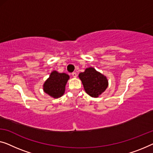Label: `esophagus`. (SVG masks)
I'll list each match as a JSON object with an SVG mask.
<instances>
[{"label":"esophagus","mask_w":153,"mask_h":153,"mask_svg":"<svg viewBox=\"0 0 153 153\" xmlns=\"http://www.w3.org/2000/svg\"><path fill=\"white\" fill-rule=\"evenodd\" d=\"M72 76L74 77H77V74L76 72H74V73H72Z\"/></svg>","instance_id":"esophagus-1"}]
</instances>
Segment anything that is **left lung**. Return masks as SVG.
I'll list each match as a JSON object with an SVG mask.
<instances>
[{
    "label": "left lung",
    "mask_w": 153,
    "mask_h": 153,
    "mask_svg": "<svg viewBox=\"0 0 153 153\" xmlns=\"http://www.w3.org/2000/svg\"><path fill=\"white\" fill-rule=\"evenodd\" d=\"M84 90L91 97H97L108 86V80L103 75L92 67L87 68L85 71L79 74Z\"/></svg>",
    "instance_id": "left-lung-1"
}]
</instances>
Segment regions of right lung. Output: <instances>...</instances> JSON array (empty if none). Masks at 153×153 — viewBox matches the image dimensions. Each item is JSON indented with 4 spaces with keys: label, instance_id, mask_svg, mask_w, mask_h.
Returning a JSON list of instances; mask_svg holds the SVG:
<instances>
[{
    "label": "right lung",
    "instance_id": "add662e5",
    "mask_svg": "<svg viewBox=\"0 0 153 153\" xmlns=\"http://www.w3.org/2000/svg\"><path fill=\"white\" fill-rule=\"evenodd\" d=\"M69 78L67 74H59L54 71L44 84L45 92L54 98L61 97L65 93V85Z\"/></svg>",
    "mask_w": 153,
    "mask_h": 153
}]
</instances>
